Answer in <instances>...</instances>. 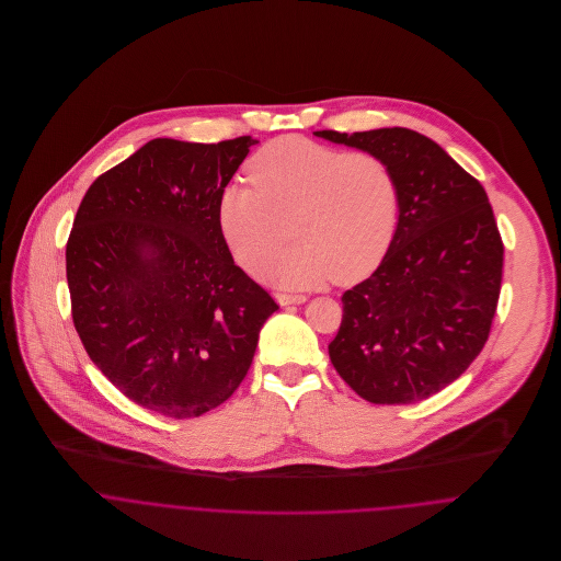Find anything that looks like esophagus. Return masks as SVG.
I'll list each match as a JSON object with an SVG mask.
<instances>
[{"label":"esophagus","instance_id":"obj_1","mask_svg":"<svg viewBox=\"0 0 561 561\" xmlns=\"http://www.w3.org/2000/svg\"><path fill=\"white\" fill-rule=\"evenodd\" d=\"M276 300L280 307H287V305H302L307 300V296L302 294H276Z\"/></svg>","mask_w":561,"mask_h":561}]
</instances>
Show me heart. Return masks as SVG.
<instances>
[{
  "label": "heart",
  "mask_w": 561,
  "mask_h": 561,
  "mask_svg": "<svg viewBox=\"0 0 561 561\" xmlns=\"http://www.w3.org/2000/svg\"><path fill=\"white\" fill-rule=\"evenodd\" d=\"M252 183H231L218 222L233 256L259 272L289 238L265 276L287 287L350 285L382 259L398 218V183L371 153H345L305 138H278L245 165Z\"/></svg>",
  "instance_id": "obj_1"
}]
</instances>
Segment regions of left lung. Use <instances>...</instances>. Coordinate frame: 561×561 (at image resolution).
<instances>
[{
  "instance_id": "left-lung-1",
  "label": "left lung",
  "mask_w": 561,
  "mask_h": 561,
  "mask_svg": "<svg viewBox=\"0 0 561 561\" xmlns=\"http://www.w3.org/2000/svg\"><path fill=\"white\" fill-rule=\"evenodd\" d=\"M387 161L400 220L378 270L341 298L328 345L336 374L371 403L443 391L488 341L503 276V241L480 181L434 140L387 127L316 131Z\"/></svg>"
}]
</instances>
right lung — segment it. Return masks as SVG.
I'll use <instances>...</instances> for the list:
<instances>
[{"mask_svg":"<svg viewBox=\"0 0 561 561\" xmlns=\"http://www.w3.org/2000/svg\"><path fill=\"white\" fill-rule=\"evenodd\" d=\"M256 142L156 138L81 198L67 241L73 323L101 374L151 412L190 419L229 400L278 309L218 222L220 194Z\"/></svg>","mask_w":561,"mask_h":561,"instance_id":"add662e5","label":"right lung"}]
</instances>
